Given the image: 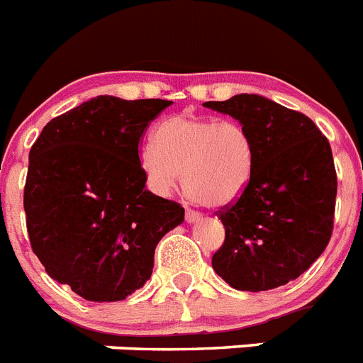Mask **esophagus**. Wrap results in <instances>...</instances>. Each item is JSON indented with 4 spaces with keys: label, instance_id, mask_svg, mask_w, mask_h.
<instances>
[{
    "label": "esophagus",
    "instance_id": "1",
    "mask_svg": "<svg viewBox=\"0 0 363 363\" xmlns=\"http://www.w3.org/2000/svg\"><path fill=\"white\" fill-rule=\"evenodd\" d=\"M185 220H187L189 223H194V221L201 220V214L196 213V211H187V213H185Z\"/></svg>",
    "mask_w": 363,
    "mask_h": 363
}]
</instances>
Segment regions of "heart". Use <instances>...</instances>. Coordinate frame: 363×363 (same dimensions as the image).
<instances>
[{"instance_id": "b5f03b06", "label": "heart", "mask_w": 363, "mask_h": 363, "mask_svg": "<svg viewBox=\"0 0 363 363\" xmlns=\"http://www.w3.org/2000/svg\"><path fill=\"white\" fill-rule=\"evenodd\" d=\"M138 165L154 192L167 196L182 185L207 207H221L247 189L255 167V143L240 121L178 114L154 130V143L138 152Z\"/></svg>"}]
</instances>
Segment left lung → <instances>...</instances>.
<instances>
[{"label": "left lung", "mask_w": 363, "mask_h": 363, "mask_svg": "<svg viewBox=\"0 0 363 363\" xmlns=\"http://www.w3.org/2000/svg\"><path fill=\"white\" fill-rule=\"evenodd\" d=\"M205 107L229 114L255 143L251 182L218 218L225 240L213 269L238 291H269L296 280L333 234L336 169L329 140L311 118L258 94Z\"/></svg>", "instance_id": "left-lung-1"}]
</instances>
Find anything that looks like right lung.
Returning <instances> with one entry per match:
<instances>
[{"mask_svg":"<svg viewBox=\"0 0 363 363\" xmlns=\"http://www.w3.org/2000/svg\"><path fill=\"white\" fill-rule=\"evenodd\" d=\"M167 99L98 96L45 125L23 207L34 255L89 301H120L152 274L154 249L185 209L145 189L138 145Z\"/></svg>","mask_w":363,"mask_h":363,"instance_id":"1","label":"right lung"}]
</instances>
